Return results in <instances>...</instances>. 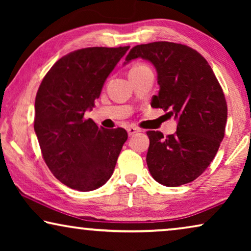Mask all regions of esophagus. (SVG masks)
I'll use <instances>...</instances> for the list:
<instances>
[{"mask_svg":"<svg viewBox=\"0 0 251 251\" xmlns=\"http://www.w3.org/2000/svg\"><path fill=\"white\" fill-rule=\"evenodd\" d=\"M139 131H140V130L138 128H136V126H129V128H128V135L129 136H133L135 133L139 132Z\"/></svg>","mask_w":251,"mask_h":251,"instance_id":"esophagus-1","label":"esophagus"}]
</instances>
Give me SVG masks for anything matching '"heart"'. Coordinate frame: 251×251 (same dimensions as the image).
Here are the masks:
<instances>
[{"instance_id": "b5f03b06", "label": "heart", "mask_w": 251, "mask_h": 251, "mask_svg": "<svg viewBox=\"0 0 251 251\" xmlns=\"http://www.w3.org/2000/svg\"><path fill=\"white\" fill-rule=\"evenodd\" d=\"M146 65H144V64H136L135 66H133L131 70H136V68H142V67H145Z\"/></svg>"}]
</instances>
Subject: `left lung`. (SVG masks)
Wrapping results in <instances>:
<instances>
[{"mask_svg":"<svg viewBox=\"0 0 251 251\" xmlns=\"http://www.w3.org/2000/svg\"><path fill=\"white\" fill-rule=\"evenodd\" d=\"M136 58L149 60L156 70L160 90L151 106L169 111L177 120L174 135L147 131L150 173L164 186L191 183L211 163L224 138L227 105L223 89L208 61L184 44L136 46L125 65Z\"/></svg>","mask_w":251,"mask_h":251,"instance_id":"obj_1","label":"left lung"}]
</instances>
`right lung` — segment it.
Wrapping results in <instances>:
<instances>
[{
  "mask_svg": "<svg viewBox=\"0 0 251 251\" xmlns=\"http://www.w3.org/2000/svg\"><path fill=\"white\" fill-rule=\"evenodd\" d=\"M129 47H94L61 57L41 82L34 130L43 159L58 180L88 192L111 178L128 133L99 128L84 113L92 109L106 78Z\"/></svg>",
  "mask_w": 251,
  "mask_h": 251,
  "instance_id": "obj_1",
  "label": "right lung"
}]
</instances>
